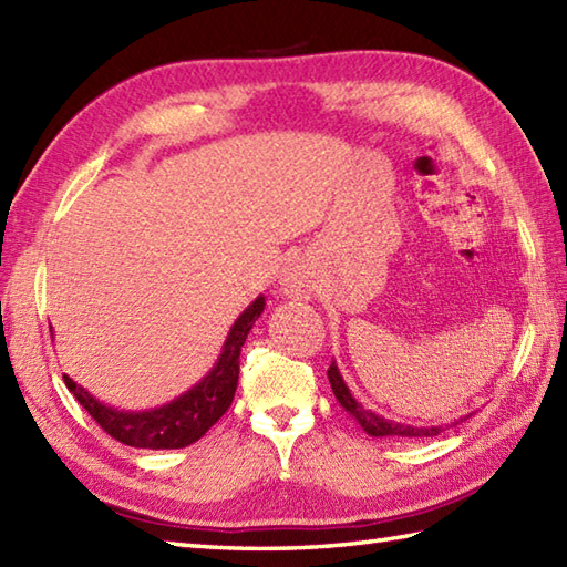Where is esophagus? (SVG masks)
<instances>
[{
	"mask_svg": "<svg viewBox=\"0 0 567 567\" xmlns=\"http://www.w3.org/2000/svg\"><path fill=\"white\" fill-rule=\"evenodd\" d=\"M280 285H282V292L292 299H309L317 290L315 277H311V272L305 268V265H292V268H287Z\"/></svg>",
	"mask_w": 567,
	"mask_h": 567,
	"instance_id": "esophagus-1",
	"label": "esophagus"
}]
</instances>
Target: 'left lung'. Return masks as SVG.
Wrapping results in <instances>:
<instances>
[{
  "mask_svg": "<svg viewBox=\"0 0 567 567\" xmlns=\"http://www.w3.org/2000/svg\"><path fill=\"white\" fill-rule=\"evenodd\" d=\"M329 382H331V390L336 394V400H339L346 412L358 421L360 429H363L368 436H375V439H384V436H416L419 439V436H439V433L443 431V426H412V424H402V421L384 419V416L372 412V409H365L351 394V390H348V384H346L341 370H339V365H336V363H331V368H329ZM467 416H461V421H465ZM455 424H457V421H453V426Z\"/></svg>",
  "mask_w": 567,
  "mask_h": 567,
  "instance_id": "1",
  "label": "left lung"
}]
</instances>
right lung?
Wrapping results in <instances>:
<instances>
[{
    "label": "right lung",
    "mask_w": 567,
    "mask_h": 567,
    "mask_svg": "<svg viewBox=\"0 0 567 567\" xmlns=\"http://www.w3.org/2000/svg\"><path fill=\"white\" fill-rule=\"evenodd\" d=\"M262 309L265 297L260 295L234 321L221 346V353L207 375L185 394L175 396L173 402L148 409V412H122V409L106 406L100 400H94L72 378L63 375V380L68 390L75 394V400L87 409V414L118 443L151 451L185 449V445L199 441L226 414V409L231 406L238 384L240 346L246 343L248 331L262 315Z\"/></svg>",
    "instance_id": "add662e5"
}]
</instances>
